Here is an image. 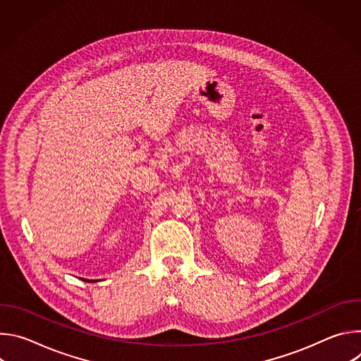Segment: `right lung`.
<instances>
[{"mask_svg":"<svg viewBox=\"0 0 361 361\" xmlns=\"http://www.w3.org/2000/svg\"><path fill=\"white\" fill-rule=\"evenodd\" d=\"M85 283H95V280H87V279H82Z\"/></svg>","mask_w":361,"mask_h":361,"instance_id":"1","label":"right lung"}]
</instances>
